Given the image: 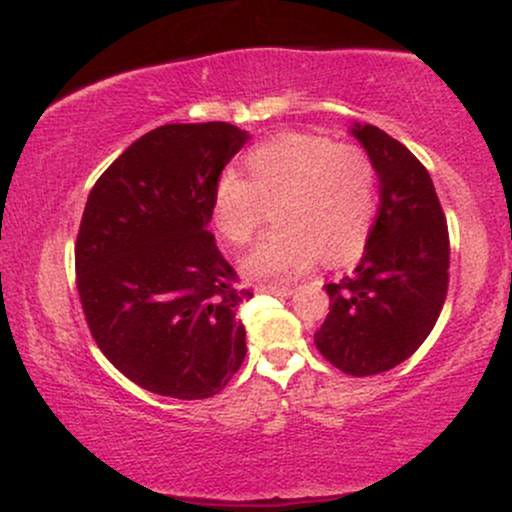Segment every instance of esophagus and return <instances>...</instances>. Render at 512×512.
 I'll return each mask as SVG.
<instances>
[{"label":"esophagus","instance_id":"esophagus-1","mask_svg":"<svg viewBox=\"0 0 512 512\" xmlns=\"http://www.w3.org/2000/svg\"><path fill=\"white\" fill-rule=\"evenodd\" d=\"M257 293H267V296H291L293 289L289 284H267V286H257Z\"/></svg>","mask_w":512,"mask_h":512}]
</instances>
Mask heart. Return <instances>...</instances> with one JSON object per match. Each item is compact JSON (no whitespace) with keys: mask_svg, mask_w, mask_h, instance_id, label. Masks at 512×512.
I'll return each mask as SVG.
<instances>
[{"mask_svg":"<svg viewBox=\"0 0 512 512\" xmlns=\"http://www.w3.org/2000/svg\"><path fill=\"white\" fill-rule=\"evenodd\" d=\"M248 178L223 170L214 182L211 214L231 245L255 236L267 204H279L269 231L243 257L252 281H279L313 267L356 260L375 219V168L358 146L320 134L281 132L243 158Z\"/></svg>","mask_w":512,"mask_h":512,"instance_id":"b5f03b06","label":"heart"}]
</instances>
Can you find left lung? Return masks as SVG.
Returning <instances> with one entry per match:
<instances>
[{"label": "left lung", "mask_w": 512, "mask_h": 512, "mask_svg": "<svg viewBox=\"0 0 512 512\" xmlns=\"http://www.w3.org/2000/svg\"><path fill=\"white\" fill-rule=\"evenodd\" d=\"M380 182V209L361 262L327 284L330 313L315 332L320 354L346 375H375L414 354L448 293L450 240L431 175L380 127H349Z\"/></svg>", "instance_id": "1"}]
</instances>
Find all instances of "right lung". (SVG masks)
Masks as SVG:
<instances>
[{
  "label": "right lung",
  "instance_id": "add662e5",
  "mask_svg": "<svg viewBox=\"0 0 512 512\" xmlns=\"http://www.w3.org/2000/svg\"><path fill=\"white\" fill-rule=\"evenodd\" d=\"M250 134L163 125L93 185L76 238V289L98 349L154 395L207 399L245 358L250 291L207 231L214 182Z\"/></svg>",
  "mask_w": 512,
  "mask_h": 512
}]
</instances>
